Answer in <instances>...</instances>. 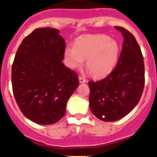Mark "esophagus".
<instances>
[{"label":"esophagus","mask_w":157,"mask_h":157,"mask_svg":"<svg viewBox=\"0 0 157 157\" xmlns=\"http://www.w3.org/2000/svg\"><path fill=\"white\" fill-rule=\"evenodd\" d=\"M78 81H79L80 83H85L86 82V80L83 77H82V76H79V77H78Z\"/></svg>","instance_id":"esophagus-1"}]
</instances>
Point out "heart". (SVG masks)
Listing matches in <instances>:
<instances>
[{
	"label": "heart",
	"instance_id": "1",
	"mask_svg": "<svg viewBox=\"0 0 157 157\" xmlns=\"http://www.w3.org/2000/svg\"><path fill=\"white\" fill-rule=\"evenodd\" d=\"M120 47L117 41L105 34L82 37L74 47L67 46L64 57L71 68L79 67L86 59V66L94 77H102L110 73L116 66Z\"/></svg>",
	"mask_w": 157,
	"mask_h": 157
}]
</instances>
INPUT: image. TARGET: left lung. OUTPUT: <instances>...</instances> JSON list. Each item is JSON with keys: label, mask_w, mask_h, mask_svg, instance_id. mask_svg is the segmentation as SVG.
<instances>
[{"label": "left lung", "mask_w": 157, "mask_h": 157, "mask_svg": "<svg viewBox=\"0 0 157 157\" xmlns=\"http://www.w3.org/2000/svg\"><path fill=\"white\" fill-rule=\"evenodd\" d=\"M115 28L124 37L116 67L104 79L89 82L91 112L105 122L127 116L139 102L145 85L143 56L135 37L123 27Z\"/></svg>", "instance_id": "8db88e82"}]
</instances>
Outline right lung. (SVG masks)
I'll list each match as a JSON object with an SVG mask.
<instances>
[{"mask_svg": "<svg viewBox=\"0 0 157 157\" xmlns=\"http://www.w3.org/2000/svg\"><path fill=\"white\" fill-rule=\"evenodd\" d=\"M57 29L37 28L19 45L12 67L14 97L27 119L49 125L65 114L78 86L76 73L63 63L64 39Z\"/></svg>", "mask_w": 157, "mask_h": 157, "instance_id": "1", "label": "right lung"}]
</instances>
